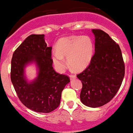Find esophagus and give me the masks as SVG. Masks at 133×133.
Wrapping results in <instances>:
<instances>
[{
	"mask_svg": "<svg viewBox=\"0 0 133 133\" xmlns=\"http://www.w3.org/2000/svg\"><path fill=\"white\" fill-rule=\"evenodd\" d=\"M76 76L75 75H70V80H72L73 79H76Z\"/></svg>",
	"mask_w": 133,
	"mask_h": 133,
	"instance_id": "obj_1",
	"label": "esophagus"
}]
</instances>
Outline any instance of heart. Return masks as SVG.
<instances>
[{
  "mask_svg": "<svg viewBox=\"0 0 133 133\" xmlns=\"http://www.w3.org/2000/svg\"><path fill=\"white\" fill-rule=\"evenodd\" d=\"M56 52L52 54V61L59 72H63L68 65L76 71L84 70L91 62L94 45L88 36H70L61 38L56 45Z\"/></svg>",
  "mask_w": 133,
  "mask_h": 133,
  "instance_id": "b5f03b06",
  "label": "heart"
}]
</instances>
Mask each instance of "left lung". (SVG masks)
Returning <instances> with one entry per match:
<instances>
[{
	"label": "left lung",
	"instance_id": "1",
	"mask_svg": "<svg viewBox=\"0 0 133 133\" xmlns=\"http://www.w3.org/2000/svg\"><path fill=\"white\" fill-rule=\"evenodd\" d=\"M95 35V54L90 65L77 75L83 88L80 98L90 108L102 106L117 94L125 74V65L118 44L101 29Z\"/></svg>",
	"mask_w": 133,
	"mask_h": 133
}]
</instances>
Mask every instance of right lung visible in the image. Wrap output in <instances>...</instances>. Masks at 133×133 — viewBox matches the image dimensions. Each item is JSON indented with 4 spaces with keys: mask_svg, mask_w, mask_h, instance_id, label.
Masks as SVG:
<instances>
[{
    "mask_svg": "<svg viewBox=\"0 0 133 133\" xmlns=\"http://www.w3.org/2000/svg\"><path fill=\"white\" fill-rule=\"evenodd\" d=\"M52 46L45 42L44 35H31L15 50L11 59V80L22 103L38 113H50L59 106L61 92L70 77L54 70ZM34 61L38 68V77L27 83L24 68Z\"/></svg>",
    "mask_w": 133,
    "mask_h": 133,
    "instance_id": "add662e5",
    "label": "right lung"
}]
</instances>
